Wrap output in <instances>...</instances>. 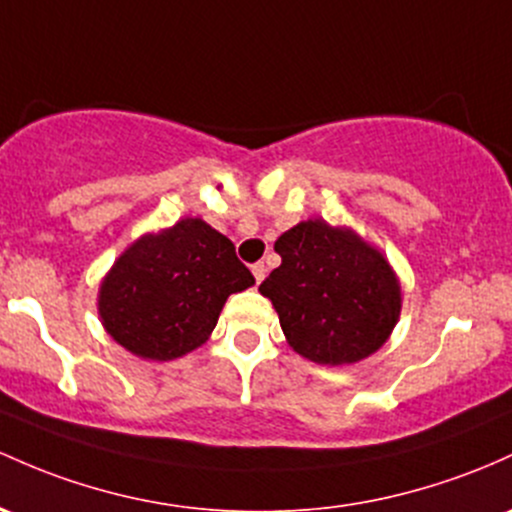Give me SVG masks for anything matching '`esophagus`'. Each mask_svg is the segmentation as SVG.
Segmentation results:
<instances>
[{
  "instance_id": "esophagus-1",
  "label": "esophagus",
  "mask_w": 512,
  "mask_h": 512,
  "mask_svg": "<svg viewBox=\"0 0 512 512\" xmlns=\"http://www.w3.org/2000/svg\"><path fill=\"white\" fill-rule=\"evenodd\" d=\"M252 277H255V282L260 284L262 279L267 277V267H265V262H257V265H252Z\"/></svg>"
}]
</instances>
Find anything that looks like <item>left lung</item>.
Listing matches in <instances>:
<instances>
[{
	"label": "left lung",
	"mask_w": 512,
	"mask_h": 512,
	"mask_svg": "<svg viewBox=\"0 0 512 512\" xmlns=\"http://www.w3.org/2000/svg\"><path fill=\"white\" fill-rule=\"evenodd\" d=\"M282 265L260 284L294 352L325 367L355 364L391 338L401 282L379 247L347 226L308 218L274 243Z\"/></svg>",
	"instance_id": "left-lung-1"
}]
</instances>
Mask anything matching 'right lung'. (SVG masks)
<instances>
[{
  "label": "right lung",
  "mask_w": 512,
  "mask_h": 512,
  "mask_svg": "<svg viewBox=\"0 0 512 512\" xmlns=\"http://www.w3.org/2000/svg\"><path fill=\"white\" fill-rule=\"evenodd\" d=\"M255 284L235 247L204 218L145 233L99 284L106 333L131 355L170 362L204 345L230 294Z\"/></svg>",
  "instance_id": "right-lung-1"
}]
</instances>
